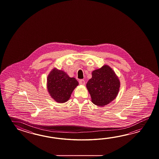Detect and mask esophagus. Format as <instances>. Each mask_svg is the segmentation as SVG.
<instances>
[{"instance_id":"34e87169","label":"esophagus","mask_w":159,"mask_h":159,"mask_svg":"<svg viewBox=\"0 0 159 159\" xmlns=\"http://www.w3.org/2000/svg\"><path fill=\"white\" fill-rule=\"evenodd\" d=\"M79 84H81V85H84V84H85V81L84 80H80V81H79Z\"/></svg>"}]
</instances>
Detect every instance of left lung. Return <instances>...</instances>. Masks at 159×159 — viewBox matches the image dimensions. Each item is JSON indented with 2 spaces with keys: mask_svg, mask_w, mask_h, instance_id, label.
Instances as JSON below:
<instances>
[{
  "mask_svg": "<svg viewBox=\"0 0 159 159\" xmlns=\"http://www.w3.org/2000/svg\"><path fill=\"white\" fill-rule=\"evenodd\" d=\"M86 88L92 102L99 106H104L118 95L120 81L111 68L105 65L93 71L92 78L88 81Z\"/></svg>",
  "mask_w": 159,
  "mask_h": 159,
  "instance_id": "8db88e82",
  "label": "left lung"
}]
</instances>
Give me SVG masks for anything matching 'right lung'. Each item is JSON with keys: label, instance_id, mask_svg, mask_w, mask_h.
<instances>
[{"label": "right lung", "instance_id": "add662e5", "mask_svg": "<svg viewBox=\"0 0 159 159\" xmlns=\"http://www.w3.org/2000/svg\"><path fill=\"white\" fill-rule=\"evenodd\" d=\"M78 85L75 78L69 77L66 73L56 68L53 69L48 75V90L52 98L58 103L68 101Z\"/></svg>", "mask_w": 159, "mask_h": 159}]
</instances>
